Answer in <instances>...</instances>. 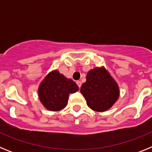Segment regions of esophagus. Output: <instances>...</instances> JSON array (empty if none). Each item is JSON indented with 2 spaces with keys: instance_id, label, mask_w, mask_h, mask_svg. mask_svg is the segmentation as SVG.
I'll use <instances>...</instances> for the list:
<instances>
[{
  "instance_id": "1",
  "label": "esophagus",
  "mask_w": 152,
  "mask_h": 152,
  "mask_svg": "<svg viewBox=\"0 0 152 152\" xmlns=\"http://www.w3.org/2000/svg\"><path fill=\"white\" fill-rule=\"evenodd\" d=\"M76 83H77V86H78L79 88H80V87H81V82H80V81H79V80H77V82H76Z\"/></svg>"
}]
</instances>
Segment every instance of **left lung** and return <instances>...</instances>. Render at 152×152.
I'll use <instances>...</instances> for the list:
<instances>
[{
    "label": "left lung",
    "mask_w": 152,
    "mask_h": 152,
    "mask_svg": "<svg viewBox=\"0 0 152 152\" xmlns=\"http://www.w3.org/2000/svg\"><path fill=\"white\" fill-rule=\"evenodd\" d=\"M80 93L91 110L104 112L119 99V88L105 67H96L88 72Z\"/></svg>",
    "instance_id": "obj_1"
}]
</instances>
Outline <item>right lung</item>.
<instances>
[{
	"mask_svg": "<svg viewBox=\"0 0 152 152\" xmlns=\"http://www.w3.org/2000/svg\"><path fill=\"white\" fill-rule=\"evenodd\" d=\"M78 90V86L72 79L64 77L58 70H53L39 84V99L48 110L59 111L68 104L70 94Z\"/></svg>",
	"mask_w": 152,
	"mask_h": 152,
	"instance_id": "add662e5",
	"label": "right lung"
}]
</instances>
